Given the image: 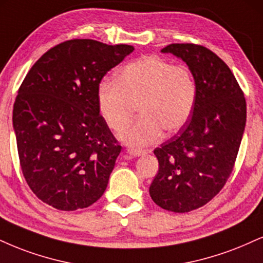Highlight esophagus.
Returning <instances> with one entry per match:
<instances>
[{
	"instance_id": "esophagus-1",
	"label": "esophagus",
	"mask_w": 263,
	"mask_h": 263,
	"mask_svg": "<svg viewBox=\"0 0 263 263\" xmlns=\"http://www.w3.org/2000/svg\"><path fill=\"white\" fill-rule=\"evenodd\" d=\"M127 153L131 157H141V156H144L145 152L142 149H134V148H129V149H127Z\"/></svg>"
}]
</instances>
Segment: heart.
Returning <instances> with one entry per match:
<instances>
[{
    "mask_svg": "<svg viewBox=\"0 0 263 263\" xmlns=\"http://www.w3.org/2000/svg\"><path fill=\"white\" fill-rule=\"evenodd\" d=\"M197 85L186 66H174L157 56H144L119 71L116 81L98 87V105L110 128L119 131L138 104L141 116L120 132L134 147L156 142L163 131L176 132L191 118Z\"/></svg>",
    "mask_w": 263,
    "mask_h": 263,
    "instance_id": "1",
    "label": "heart"
}]
</instances>
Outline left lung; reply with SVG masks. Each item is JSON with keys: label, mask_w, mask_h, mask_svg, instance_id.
I'll return each instance as SVG.
<instances>
[{"label": "left lung", "mask_w": 263, "mask_h": 263, "mask_svg": "<svg viewBox=\"0 0 263 263\" xmlns=\"http://www.w3.org/2000/svg\"><path fill=\"white\" fill-rule=\"evenodd\" d=\"M194 76L197 100L191 118L154 149L159 170L149 195L163 210L185 213L216 196L233 172L246 123V101L227 63L207 47L170 44Z\"/></svg>", "instance_id": "obj_1"}]
</instances>
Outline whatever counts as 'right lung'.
I'll return each mask as SVG.
<instances>
[{"label": "right lung", "instance_id": "obj_1", "mask_svg": "<svg viewBox=\"0 0 263 263\" xmlns=\"http://www.w3.org/2000/svg\"><path fill=\"white\" fill-rule=\"evenodd\" d=\"M135 50L73 39L44 53L25 76L13 106L22 172L37 198L60 211L103 196L121 145L98 105V87Z\"/></svg>", "mask_w": 263, "mask_h": 263}]
</instances>
